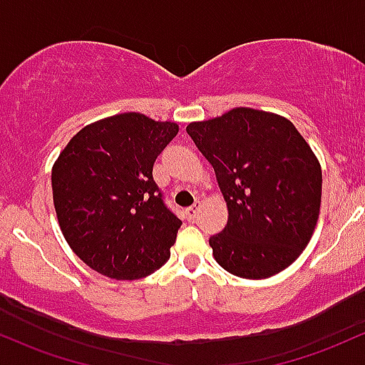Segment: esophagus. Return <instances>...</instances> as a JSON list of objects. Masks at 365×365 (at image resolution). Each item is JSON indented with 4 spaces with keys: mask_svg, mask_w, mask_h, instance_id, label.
<instances>
[{
    "mask_svg": "<svg viewBox=\"0 0 365 365\" xmlns=\"http://www.w3.org/2000/svg\"><path fill=\"white\" fill-rule=\"evenodd\" d=\"M199 211H201V202L197 201V202H194V204H192L190 207H187V210H185V213H187V216H189L190 220H194L195 216H197Z\"/></svg>",
    "mask_w": 365,
    "mask_h": 365,
    "instance_id": "1",
    "label": "esophagus"
}]
</instances>
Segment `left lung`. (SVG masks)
<instances>
[{"label":"left lung","instance_id":"obj_1","mask_svg":"<svg viewBox=\"0 0 365 365\" xmlns=\"http://www.w3.org/2000/svg\"><path fill=\"white\" fill-rule=\"evenodd\" d=\"M187 133L227 202V225L210 239L218 265L242 279H267L296 262L317 225L322 170L294 124L235 107L190 123Z\"/></svg>","mask_w":365,"mask_h":365}]
</instances>
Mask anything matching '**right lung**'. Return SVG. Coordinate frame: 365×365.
Returning <instances> with one entry per match:
<instances>
[{
    "label": "right lung",
    "instance_id": "right-lung-1",
    "mask_svg": "<svg viewBox=\"0 0 365 365\" xmlns=\"http://www.w3.org/2000/svg\"><path fill=\"white\" fill-rule=\"evenodd\" d=\"M178 124L124 112L74 135L51 168L58 225L88 267L135 280L170 259L180 222L152 178L155 159Z\"/></svg>",
    "mask_w": 365,
    "mask_h": 365
}]
</instances>
